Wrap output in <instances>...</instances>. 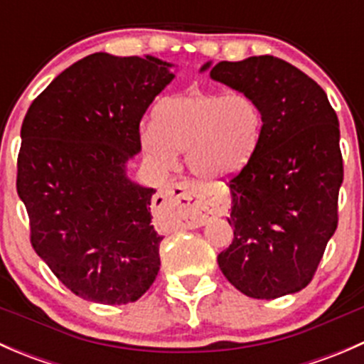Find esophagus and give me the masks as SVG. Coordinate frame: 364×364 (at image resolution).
Listing matches in <instances>:
<instances>
[{"instance_id":"34e87169","label":"esophagus","mask_w":364,"mask_h":364,"mask_svg":"<svg viewBox=\"0 0 364 364\" xmlns=\"http://www.w3.org/2000/svg\"><path fill=\"white\" fill-rule=\"evenodd\" d=\"M164 204L181 209V220L186 227H200L213 216L227 211V199L218 192L208 190L196 181H179L165 186L160 193Z\"/></svg>"}]
</instances>
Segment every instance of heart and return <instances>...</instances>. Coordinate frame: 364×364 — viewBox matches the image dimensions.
<instances>
[{
  "label": "heart",
  "mask_w": 364,
  "mask_h": 364,
  "mask_svg": "<svg viewBox=\"0 0 364 364\" xmlns=\"http://www.w3.org/2000/svg\"><path fill=\"white\" fill-rule=\"evenodd\" d=\"M264 116L245 93L190 90L156 107L155 128L142 132V148L156 164L172 167L186 151L190 171L205 181L240 172L259 148Z\"/></svg>",
  "instance_id": "b5f03b06"
}]
</instances>
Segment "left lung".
I'll list each match as a JSON object with an SVG mask.
<instances>
[{
	"label": "left lung",
	"mask_w": 364,
	"mask_h": 364,
	"mask_svg": "<svg viewBox=\"0 0 364 364\" xmlns=\"http://www.w3.org/2000/svg\"><path fill=\"white\" fill-rule=\"evenodd\" d=\"M209 75L252 97L264 116L255 155L229 179L234 240L218 266L255 299L294 294L311 282L338 227V117L324 90L280 58L220 61Z\"/></svg>",
	"instance_id": "8db88e82"
}]
</instances>
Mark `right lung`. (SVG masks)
Listing matches in <instances>:
<instances>
[{"label": "right lung", "instance_id": "1", "mask_svg": "<svg viewBox=\"0 0 364 364\" xmlns=\"http://www.w3.org/2000/svg\"><path fill=\"white\" fill-rule=\"evenodd\" d=\"M146 56L95 53L61 72L29 105L21 128L17 193L33 250L75 296L134 303L160 271L151 225L156 190L124 174L141 151L142 116L174 79Z\"/></svg>", "mask_w": 364, "mask_h": 364}]
</instances>
